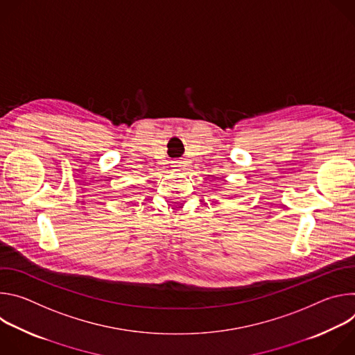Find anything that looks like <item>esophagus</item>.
Wrapping results in <instances>:
<instances>
[{"mask_svg": "<svg viewBox=\"0 0 355 355\" xmlns=\"http://www.w3.org/2000/svg\"><path fill=\"white\" fill-rule=\"evenodd\" d=\"M181 166H182V162H178V160H177V162H173V167H174V168H180Z\"/></svg>", "mask_w": 355, "mask_h": 355, "instance_id": "1", "label": "esophagus"}]
</instances>
